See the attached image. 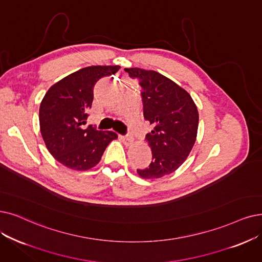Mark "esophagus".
Wrapping results in <instances>:
<instances>
[{"instance_id": "esophagus-1", "label": "esophagus", "mask_w": 262, "mask_h": 262, "mask_svg": "<svg viewBox=\"0 0 262 262\" xmlns=\"http://www.w3.org/2000/svg\"><path fill=\"white\" fill-rule=\"evenodd\" d=\"M120 139L122 140V142L124 144H127V145H129V144H131L133 142V139L131 137H129V135H121Z\"/></svg>"}]
</instances>
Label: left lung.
<instances>
[{"instance_id":"8db88e82","label":"left lung","mask_w":262,"mask_h":262,"mask_svg":"<svg viewBox=\"0 0 262 262\" xmlns=\"http://www.w3.org/2000/svg\"><path fill=\"white\" fill-rule=\"evenodd\" d=\"M141 87L143 115L154 124L146 141L152 159L147 167L138 169L143 179H160L173 173L191 151L198 131L199 114L189 93L155 71L124 69Z\"/></svg>"}]
</instances>
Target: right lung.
I'll return each instance as SVG.
<instances>
[{
  "instance_id": "1",
  "label": "right lung",
  "mask_w": 262,
  "mask_h": 262,
  "mask_svg": "<svg viewBox=\"0 0 262 262\" xmlns=\"http://www.w3.org/2000/svg\"><path fill=\"white\" fill-rule=\"evenodd\" d=\"M120 67H88L72 73L50 87L39 106L41 137L49 152L73 170H88L99 163L117 134L85 127L93 101V88Z\"/></svg>"
}]
</instances>
